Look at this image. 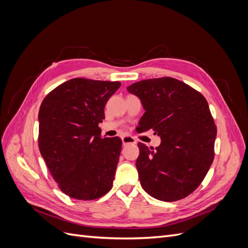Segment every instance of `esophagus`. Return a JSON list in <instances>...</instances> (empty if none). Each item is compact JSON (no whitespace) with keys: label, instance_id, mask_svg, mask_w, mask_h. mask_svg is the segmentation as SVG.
Masks as SVG:
<instances>
[{"label":"esophagus","instance_id":"34e87169","mask_svg":"<svg viewBox=\"0 0 248 248\" xmlns=\"http://www.w3.org/2000/svg\"><path fill=\"white\" fill-rule=\"evenodd\" d=\"M122 142L124 146L125 145H134V144H137V140H136V139H133L130 136H124V137H122Z\"/></svg>","mask_w":248,"mask_h":248}]
</instances>
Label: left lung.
Returning a JSON list of instances; mask_svg holds the SVG:
<instances>
[{
	"label": "left lung",
	"mask_w": 248,
	"mask_h": 248,
	"mask_svg": "<svg viewBox=\"0 0 248 248\" xmlns=\"http://www.w3.org/2000/svg\"><path fill=\"white\" fill-rule=\"evenodd\" d=\"M127 91L145 108L138 132L153 130L158 147L139 142L137 169L148 194L163 202L189 196L204 180L214 159L217 129L206 98L172 78L134 82Z\"/></svg>",
	"instance_id": "8db88e82"
}]
</instances>
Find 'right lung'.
<instances>
[{
    "instance_id": "add662e5",
    "label": "right lung",
    "mask_w": 248,
    "mask_h": 248,
    "mask_svg": "<svg viewBox=\"0 0 248 248\" xmlns=\"http://www.w3.org/2000/svg\"><path fill=\"white\" fill-rule=\"evenodd\" d=\"M120 86V81L72 78L41 103L40 153L59 188L70 198L95 200L112 187L122 140L102 138L98 124Z\"/></svg>"
}]
</instances>
